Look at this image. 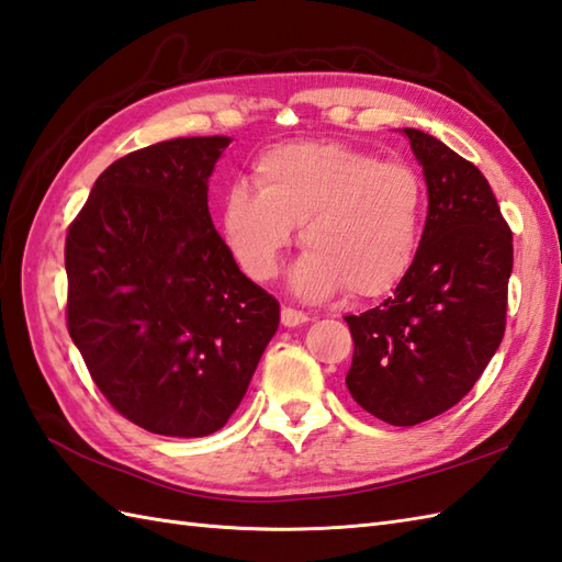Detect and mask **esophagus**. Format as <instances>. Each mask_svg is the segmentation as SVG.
<instances>
[{
	"instance_id": "1",
	"label": "esophagus",
	"mask_w": 562,
	"mask_h": 562,
	"mask_svg": "<svg viewBox=\"0 0 562 562\" xmlns=\"http://www.w3.org/2000/svg\"><path fill=\"white\" fill-rule=\"evenodd\" d=\"M280 321H282V325H286V328H296V325L308 323L311 318L306 316L304 311H296V308H292V306H284L282 313H280Z\"/></svg>"
}]
</instances>
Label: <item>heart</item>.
<instances>
[{
	"label": "heart",
	"instance_id": "1",
	"mask_svg": "<svg viewBox=\"0 0 562 562\" xmlns=\"http://www.w3.org/2000/svg\"><path fill=\"white\" fill-rule=\"evenodd\" d=\"M254 184L258 193L234 187L220 205L222 239L251 280L278 276L294 227L306 246L292 272L299 294L325 299L347 286L378 296L407 278L424 222V184L409 165L302 140L260 155Z\"/></svg>",
	"mask_w": 562,
	"mask_h": 562
}]
</instances>
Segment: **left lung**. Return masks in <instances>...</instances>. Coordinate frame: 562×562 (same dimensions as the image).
Instances as JSON below:
<instances>
[{"label":"left lung","instance_id":"left-lung-1","mask_svg":"<svg viewBox=\"0 0 562 562\" xmlns=\"http://www.w3.org/2000/svg\"><path fill=\"white\" fill-rule=\"evenodd\" d=\"M404 134L428 187L422 244L393 296L345 318V383L375 419L416 426L454 407L501 347L513 232L476 165L419 128Z\"/></svg>","mask_w":562,"mask_h":562}]
</instances>
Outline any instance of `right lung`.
I'll list each match as a JSON object with an SVG mask.
<instances>
[{
    "instance_id": "1",
    "label": "right lung",
    "mask_w": 562,
    "mask_h": 562,
    "mask_svg": "<svg viewBox=\"0 0 562 562\" xmlns=\"http://www.w3.org/2000/svg\"><path fill=\"white\" fill-rule=\"evenodd\" d=\"M229 140L124 155L67 232L71 340L104 400L150 434L225 426L280 323L278 299L244 276L207 211V177Z\"/></svg>"
}]
</instances>
